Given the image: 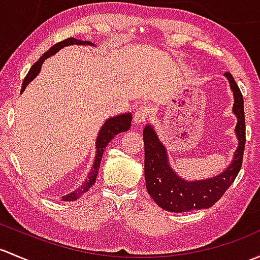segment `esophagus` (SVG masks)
<instances>
[{
  "mask_svg": "<svg viewBox=\"0 0 260 260\" xmlns=\"http://www.w3.org/2000/svg\"><path fill=\"white\" fill-rule=\"evenodd\" d=\"M149 113H151V108L148 106H139V107L136 108L133 119H135L136 123H142L148 118Z\"/></svg>",
  "mask_w": 260,
  "mask_h": 260,
  "instance_id": "34e87169",
  "label": "esophagus"
}]
</instances>
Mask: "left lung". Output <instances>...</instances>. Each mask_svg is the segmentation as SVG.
Returning <instances> with one entry per match:
<instances>
[{"mask_svg": "<svg viewBox=\"0 0 260 260\" xmlns=\"http://www.w3.org/2000/svg\"><path fill=\"white\" fill-rule=\"evenodd\" d=\"M231 83L234 94L233 112L238 123L236 133L239 144L232 165L214 178L187 182L177 176L169 167L165 146L159 142L151 125L143 131L144 141V178L149 196L160 208L168 212L182 213L207 209L214 206L238 176L243 163L245 147L244 101L238 84L229 72L224 73Z\"/></svg>", "mask_w": 260, "mask_h": 260, "instance_id": "obj_1", "label": "left lung"}]
</instances>
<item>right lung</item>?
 <instances>
[{"mask_svg": "<svg viewBox=\"0 0 260 260\" xmlns=\"http://www.w3.org/2000/svg\"><path fill=\"white\" fill-rule=\"evenodd\" d=\"M71 45L93 46V43L89 42V41H78V40H76V38L70 37V38H67V40H63V41H61V42L56 43L54 46H52L50 50L46 52L43 56H41L40 59H38L36 63L32 66L31 70L28 71V73H27L26 77H24L23 83H22L21 93L24 91V88H26L27 84H28L29 82L34 80V78L36 77L38 73H40L41 67H42V63L45 62L46 58L51 57L52 54L57 53V52L61 50V48L66 47V46H71ZM131 121H132V114H131V113L119 114V116L112 117V118H109V119H107V121H106L105 124H103V127L101 128L100 135H98V137H97V142H95L97 154H95L93 167H92L91 172H89L88 176H87V179L84 180V183L82 184L81 188L73 190V192L70 193V194L62 197V201H64V202L77 201L78 198H81V197L83 196L84 192H87V190H88L89 188H91L92 185L94 184L95 178H97L98 171H100V166H101V160H102L103 152H105L106 147H107V144L109 143V142H111L112 139L114 138V136H117L118 133L125 132V131L129 129Z\"/></svg>", "mask_w": 260, "mask_h": 260, "instance_id": "obj_1", "label": "right lung"}]
</instances>
